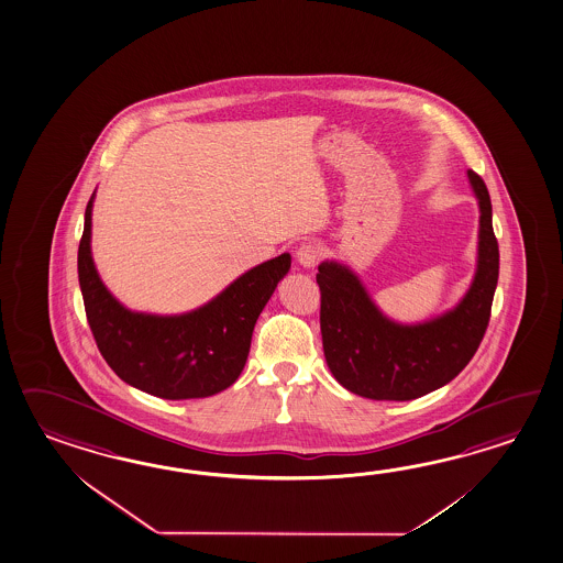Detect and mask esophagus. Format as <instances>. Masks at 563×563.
Segmentation results:
<instances>
[{
    "label": "esophagus",
    "instance_id": "obj_1",
    "mask_svg": "<svg viewBox=\"0 0 563 563\" xmlns=\"http://www.w3.org/2000/svg\"><path fill=\"white\" fill-rule=\"evenodd\" d=\"M321 258V249L314 242H302L297 249V261L305 268H312Z\"/></svg>",
    "mask_w": 563,
    "mask_h": 563
}]
</instances>
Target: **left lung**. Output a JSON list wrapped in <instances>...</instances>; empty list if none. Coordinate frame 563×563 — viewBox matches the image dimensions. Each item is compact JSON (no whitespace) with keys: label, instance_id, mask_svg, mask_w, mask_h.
I'll return each instance as SVG.
<instances>
[{"label":"left lung","instance_id":"obj_1","mask_svg":"<svg viewBox=\"0 0 563 563\" xmlns=\"http://www.w3.org/2000/svg\"><path fill=\"white\" fill-rule=\"evenodd\" d=\"M479 200L477 271L467 295L445 314L419 322L390 321L371 300L351 268L319 264L322 349L344 389L375 401H411L448 385L479 349L492 317L499 246L492 198L479 174L467 170Z\"/></svg>","mask_w":563,"mask_h":563}]
</instances>
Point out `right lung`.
<instances>
[{"mask_svg":"<svg viewBox=\"0 0 563 563\" xmlns=\"http://www.w3.org/2000/svg\"><path fill=\"white\" fill-rule=\"evenodd\" d=\"M93 195L78 249L88 324L106 363L128 385L161 399H198L230 387L244 368L254 324L290 268V254L239 276L205 307L158 317L132 312L103 287L90 251Z\"/></svg>","mask_w":563,"mask_h":563,"instance_id":"1","label":"right lung"}]
</instances>
